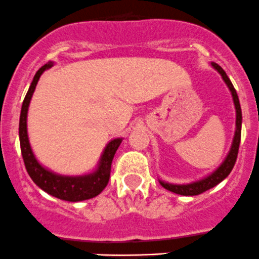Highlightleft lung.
I'll return each instance as SVG.
<instances>
[{"instance_id":"1","label":"left lung","mask_w":259,"mask_h":259,"mask_svg":"<svg viewBox=\"0 0 259 259\" xmlns=\"http://www.w3.org/2000/svg\"><path fill=\"white\" fill-rule=\"evenodd\" d=\"M210 65L218 71V73L222 75L223 80L227 84V87L229 88L230 94H232L233 103H234L235 108V132L234 137H233L232 146H230V150L228 152L227 157L224 158L222 163L219 165V167H217L209 175L204 176L203 179H199V180L193 181V183L189 184H170L166 183V181L158 180L160 181L161 186L166 189V190L171 191V193L179 194V195L184 196H194L199 195V194L204 193V191L209 190V189L214 188L218 184L222 183L225 178L230 174V171L234 167V163L237 161L238 156V150H239V143H240V133H242V109H240L239 104V98H238V94L235 92L234 87H233L232 81L228 78V75L225 74V71L218 65L217 63H210Z\"/></svg>"}]
</instances>
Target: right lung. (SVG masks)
Returning <instances> with one entry per match:
<instances>
[{"label":"right lung","instance_id":"obj_1","mask_svg":"<svg viewBox=\"0 0 259 259\" xmlns=\"http://www.w3.org/2000/svg\"><path fill=\"white\" fill-rule=\"evenodd\" d=\"M54 66V63H48L41 66L35 74L34 79L31 81L29 91H27L26 97L24 99V103L21 107V114H20V126H19V136H20V146H21L22 158H24L25 166L29 172L30 178L32 179L35 184L39 186L41 190L48 193L49 195L55 196L60 200L65 201H83L88 199L94 198L99 195L104 188L107 186L111 176V165L113 161L116 151L118 150L119 145L122 143L123 138H113L107 143L102 152L99 162L97 165L96 170L89 174L78 176H69L60 175L54 171L49 170L45 166L37 161L35 157L34 151H32L31 145L29 141V135H27V112H29L30 102H31L32 94H34L35 88L37 85L40 76L45 70Z\"/></svg>","mask_w":259,"mask_h":259}]
</instances>
